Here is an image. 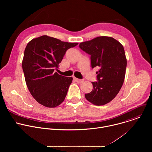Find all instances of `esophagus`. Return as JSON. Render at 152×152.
<instances>
[{
    "label": "esophagus",
    "instance_id": "1",
    "mask_svg": "<svg viewBox=\"0 0 152 152\" xmlns=\"http://www.w3.org/2000/svg\"><path fill=\"white\" fill-rule=\"evenodd\" d=\"M74 79L77 83H82V82H83V79H77L76 77H74Z\"/></svg>",
    "mask_w": 152,
    "mask_h": 152
}]
</instances>
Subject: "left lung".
<instances>
[{
  "mask_svg": "<svg viewBox=\"0 0 152 152\" xmlns=\"http://www.w3.org/2000/svg\"><path fill=\"white\" fill-rule=\"evenodd\" d=\"M79 48L91 55L92 69L99 67L97 82L86 99L97 106L110 102L119 93L126 74L127 59L124 48L117 39L102 36L80 42Z\"/></svg>",
  "mask_w": 152,
  "mask_h": 152,
  "instance_id": "1",
  "label": "left lung"
}]
</instances>
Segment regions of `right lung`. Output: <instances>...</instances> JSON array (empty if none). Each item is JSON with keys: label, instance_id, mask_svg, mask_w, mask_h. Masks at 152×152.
I'll return each instance as SVG.
<instances>
[{"label": "right lung", "instance_id": "right-lung-1", "mask_svg": "<svg viewBox=\"0 0 152 152\" xmlns=\"http://www.w3.org/2000/svg\"><path fill=\"white\" fill-rule=\"evenodd\" d=\"M77 45L48 35L34 38L28 43L22 68L28 90L39 104L55 107L64 102L73 77L61 76L54 70L66 51Z\"/></svg>", "mask_w": 152, "mask_h": 152}]
</instances>
